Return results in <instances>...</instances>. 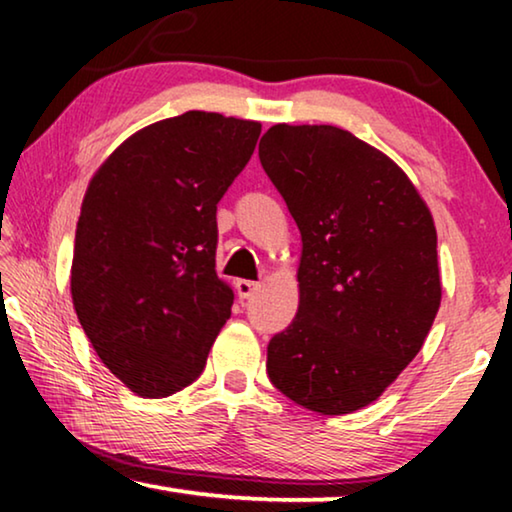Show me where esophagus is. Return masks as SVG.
Listing matches in <instances>:
<instances>
[{
  "label": "esophagus",
  "mask_w": 512,
  "mask_h": 512,
  "mask_svg": "<svg viewBox=\"0 0 512 512\" xmlns=\"http://www.w3.org/2000/svg\"><path fill=\"white\" fill-rule=\"evenodd\" d=\"M235 287H237V296H239L241 300H246V298L253 296V293H255L259 287H262V284L253 282V280H237Z\"/></svg>",
  "instance_id": "34e87169"
}]
</instances>
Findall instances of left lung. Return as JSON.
<instances>
[{"instance_id": "8db88e82", "label": "left lung", "mask_w": 512, "mask_h": 512, "mask_svg": "<svg viewBox=\"0 0 512 512\" xmlns=\"http://www.w3.org/2000/svg\"><path fill=\"white\" fill-rule=\"evenodd\" d=\"M259 160L302 239L298 314L268 343V377L309 411H359L415 359L438 314L433 216L386 153L343 128L275 124Z\"/></svg>"}]
</instances>
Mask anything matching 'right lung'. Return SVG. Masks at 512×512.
<instances>
[{"label":"right lung","mask_w":512,"mask_h":512,"mask_svg":"<svg viewBox=\"0 0 512 512\" xmlns=\"http://www.w3.org/2000/svg\"><path fill=\"white\" fill-rule=\"evenodd\" d=\"M259 133V121L189 110L137 131L94 171L76 223L72 302L103 366L140 397L192 384L230 318L216 203Z\"/></svg>","instance_id":"1"}]
</instances>
